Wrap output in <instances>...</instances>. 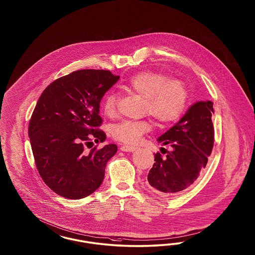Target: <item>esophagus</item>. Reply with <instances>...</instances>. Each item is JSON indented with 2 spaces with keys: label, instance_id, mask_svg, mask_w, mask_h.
<instances>
[{
  "label": "esophagus",
  "instance_id": "1",
  "mask_svg": "<svg viewBox=\"0 0 255 255\" xmlns=\"http://www.w3.org/2000/svg\"><path fill=\"white\" fill-rule=\"evenodd\" d=\"M136 148H137V147H132V146H127V145H124V146H122V147H121V149H122L123 151H126V152H132V151H134Z\"/></svg>",
  "mask_w": 255,
  "mask_h": 255
}]
</instances>
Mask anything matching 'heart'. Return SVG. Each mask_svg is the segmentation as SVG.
<instances>
[{"label":"heart","instance_id":"heart-1","mask_svg":"<svg viewBox=\"0 0 255 255\" xmlns=\"http://www.w3.org/2000/svg\"><path fill=\"white\" fill-rule=\"evenodd\" d=\"M124 87L143 97L145 99V112L161 124L177 121L185 110L188 92L185 84L178 79H169L161 73L144 71L130 77ZM102 109L106 116L115 115V93H109L105 96ZM150 128L151 125L145 120H125L113 126L112 134L114 138L124 144L136 145Z\"/></svg>","mask_w":255,"mask_h":255}]
</instances>
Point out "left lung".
I'll use <instances>...</instances> for the list:
<instances>
[{"instance_id": "1", "label": "left lung", "mask_w": 255, "mask_h": 255, "mask_svg": "<svg viewBox=\"0 0 255 255\" xmlns=\"http://www.w3.org/2000/svg\"><path fill=\"white\" fill-rule=\"evenodd\" d=\"M212 114L213 103L199 101L158 138L162 145H170L172 150L165 157L160 152L155 154L154 164L147 175L153 192L171 195L196 182L206 168L214 144Z\"/></svg>"}]
</instances>
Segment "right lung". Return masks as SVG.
Segmentation results:
<instances>
[{"label":"right lung","mask_w":255,"mask_h":255,"mask_svg":"<svg viewBox=\"0 0 255 255\" xmlns=\"http://www.w3.org/2000/svg\"><path fill=\"white\" fill-rule=\"evenodd\" d=\"M120 76L107 70H77L60 77L41 94L29 123V137L39 174L54 193L81 199L100 187L115 144L84 147L92 140L104 142L98 129L100 102Z\"/></svg>","instance_id":"obj_1"}]
</instances>
